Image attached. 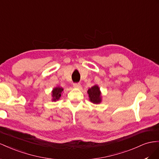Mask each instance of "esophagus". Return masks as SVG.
<instances>
[{"instance_id": "34e87169", "label": "esophagus", "mask_w": 159, "mask_h": 159, "mask_svg": "<svg viewBox=\"0 0 159 159\" xmlns=\"http://www.w3.org/2000/svg\"><path fill=\"white\" fill-rule=\"evenodd\" d=\"M73 87H74V88H80V83H74Z\"/></svg>"}]
</instances>
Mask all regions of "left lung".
Segmentation results:
<instances>
[{
	"instance_id": "left-lung-1",
	"label": "left lung",
	"mask_w": 159,
	"mask_h": 159,
	"mask_svg": "<svg viewBox=\"0 0 159 159\" xmlns=\"http://www.w3.org/2000/svg\"><path fill=\"white\" fill-rule=\"evenodd\" d=\"M89 97L90 102H92L94 104H99L102 101V97H101V93L98 86L95 84L91 88H90L88 91Z\"/></svg>"
}]
</instances>
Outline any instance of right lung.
<instances>
[{"instance_id":"add662e5","label":"right lung","mask_w":159,"mask_h":159,"mask_svg":"<svg viewBox=\"0 0 159 159\" xmlns=\"http://www.w3.org/2000/svg\"><path fill=\"white\" fill-rule=\"evenodd\" d=\"M63 91V89L62 87H57L54 88L52 91V101H57L61 97V94Z\"/></svg>"}]
</instances>
